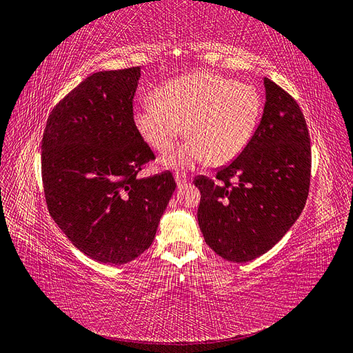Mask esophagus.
Wrapping results in <instances>:
<instances>
[{
    "mask_svg": "<svg viewBox=\"0 0 353 353\" xmlns=\"http://www.w3.org/2000/svg\"><path fill=\"white\" fill-rule=\"evenodd\" d=\"M175 183L178 187H183L184 184L188 183V176L185 174H181V172H176L175 174Z\"/></svg>",
    "mask_w": 353,
    "mask_h": 353,
    "instance_id": "obj_1",
    "label": "esophagus"
}]
</instances>
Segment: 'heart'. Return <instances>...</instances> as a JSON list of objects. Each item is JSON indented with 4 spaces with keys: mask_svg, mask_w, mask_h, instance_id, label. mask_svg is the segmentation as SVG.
Listing matches in <instances>:
<instances>
[{
    "mask_svg": "<svg viewBox=\"0 0 353 353\" xmlns=\"http://www.w3.org/2000/svg\"><path fill=\"white\" fill-rule=\"evenodd\" d=\"M154 100L135 109V128L153 150L165 154L184 126L188 140L165 159L168 166L178 169L205 160L212 165L231 162L250 143L262 112L261 95L252 85L206 72L163 83Z\"/></svg>",
    "mask_w": 353,
    "mask_h": 353,
    "instance_id": "b5f03b06",
    "label": "heart"
}]
</instances>
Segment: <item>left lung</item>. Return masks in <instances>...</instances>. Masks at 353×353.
Returning <instances> with one entry per match:
<instances>
[{
    "label": "left lung",
    "instance_id": "left-lung-1",
    "mask_svg": "<svg viewBox=\"0 0 353 353\" xmlns=\"http://www.w3.org/2000/svg\"><path fill=\"white\" fill-rule=\"evenodd\" d=\"M266 101L250 143L215 178L199 175L197 221L209 248L244 263L279 243L301 215L311 183V140L296 100L263 78Z\"/></svg>",
    "mask_w": 353,
    "mask_h": 353
}]
</instances>
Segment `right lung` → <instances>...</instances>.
<instances>
[{
	"mask_svg": "<svg viewBox=\"0 0 353 353\" xmlns=\"http://www.w3.org/2000/svg\"><path fill=\"white\" fill-rule=\"evenodd\" d=\"M141 68L92 73L51 110L41 172L51 218L82 253L122 265L150 248L176 188L169 170L140 178L154 160L134 123Z\"/></svg>",
	"mask_w": 353,
	"mask_h": 353,
	"instance_id": "right-lung-1",
	"label": "right lung"
}]
</instances>
